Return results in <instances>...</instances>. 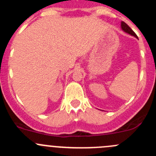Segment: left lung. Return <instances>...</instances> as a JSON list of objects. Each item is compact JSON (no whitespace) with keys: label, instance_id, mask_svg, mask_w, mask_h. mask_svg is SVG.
Segmentation results:
<instances>
[{"label":"left lung","instance_id":"obj_1","mask_svg":"<svg viewBox=\"0 0 156 156\" xmlns=\"http://www.w3.org/2000/svg\"><path fill=\"white\" fill-rule=\"evenodd\" d=\"M121 29H122V31H124L125 32H126V33L129 34V35H132V36H134V37H135V38H138V36L136 35V34H135V32H134V31L131 30V28H130L128 25H127L126 23L124 22V21H121Z\"/></svg>","mask_w":156,"mask_h":156}]
</instances>
